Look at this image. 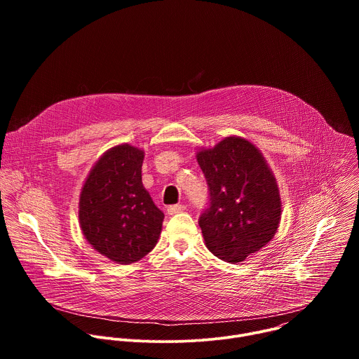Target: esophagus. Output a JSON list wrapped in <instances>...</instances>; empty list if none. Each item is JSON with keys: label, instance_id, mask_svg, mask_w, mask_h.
<instances>
[{"label": "esophagus", "instance_id": "esophagus-1", "mask_svg": "<svg viewBox=\"0 0 359 359\" xmlns=\"http://www.w3.org/2000/svg\"><path fill=\"white\" fill-rule=\"evenodd\" d=\"M184 210H186L184 204H175V206H170V208L168 209V213H169V215H176V213H182V212H184Z\"/></svg>", "mask_w": 359, "mask_h": 359}]
</instances>
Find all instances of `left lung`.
<instances>
[{"label": "left lung", "mask_w": 359, "mask_h": 359, "mask_svg": "<svg viewBox=\"0 0 359 359\" xmlns=\"http://www.w3.org/2000/svg\"><path fill=\"white\" fill-rule=\"evenodd\" d=\"M210 204L198 219L206 247L227 263H241L267 245L281 220L277 180L263 153L250 140L227 136L198 149Z\"/></svg>", "instance_id": "obj_1"}]
</instances>
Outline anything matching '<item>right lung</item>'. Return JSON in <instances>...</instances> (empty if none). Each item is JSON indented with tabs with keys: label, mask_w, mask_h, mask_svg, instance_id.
I'll return each instance as SVG.
<instances>
[{
	"label": "right lung",
	"mask_w": 359,
	"mask_h": 359,
	"mask_svg": "<svg viewBox=\"0 0 359 359\" xmlns=\"http://www.w3.org/2000/svg\"><path fill=\"white\" fill-rule=\"evenodd\" d=\"M144 151L129 143L108 149L92 166L79 194L86 241L116 264H132L156 245L165 215L142 183Z\"/></svg>",
	"instance_id": "obj_1"
}]
</instances>
